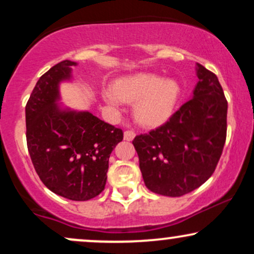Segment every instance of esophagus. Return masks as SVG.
I'll use <instances>...</instances> for the list:
<instances>
[{
	"instance_id": "34e87169",
	"label": "esophagus",
	"mask_w": 254,
	"mask_h": 254,
	"mask_svg": "<svg viewBox=\"0 0 254 254\" xmlns=\"http://www.w3.org/2000/svg\"><path fill=\"white\" fill-rule=\"evenodd\" d=\"M133 137H135V131L127 130L124 132V139H125V141H132Z\"/></svg>"
}]
</instances>
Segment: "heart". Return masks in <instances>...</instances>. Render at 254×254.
Instances as JSON below:
<instances>
[{
  "mask_svg": "<svg viewBox=\"0 0 254 254\" xmlns=\"http://www.w3.org/2000/svg\"><path fill=\"white\" fill-rule=\"evenodd\" d=\"M179 94V84L176 81L150 72L122 77L115 83V89L104 90L105 100L113 109H119L124 101H135L133 116L145 127H156L167 121L173 113Z\"/></svg>",
  "mask_w": 254,
  "mask_h": 254,
  "instance_id": "1",
  "label": "heart"
}]
</instances>
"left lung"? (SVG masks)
<instances>
[{
	"instance_id": "obj_1",
	"label": "left lung",
	"mask_w": 254,
	"mask_h": 254,
	"mask_svg": "<svg viewBox=\"0 0 254 254\" xmlns=\"http://www.w3.org/2000/svg\"><path fill=\"white\" fill-rule=\"evenodd\" d=\"M197 77L192 99L161 127L132 141L145 186L157 194L180 197L196 190L222 154L228 104L214 72L197 63Z\"/></svg>"
}]
</instances>
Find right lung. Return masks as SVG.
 Instances as JSON below:
<instances>
[{
	"label": "right lung",
	"instance_id": "1",
	"mask_svg": "<svg viewBox=\"0 0 254 254\" xmlns=\"http://www.w3.org/2000/svg\"><path fill=\"white\" fill-rule=\"evenodd\" d=\"M72 65L62 61L38 80L26 104V139L34 170L49 190L88 200L105 189L110 155L123 131L87 111L61 109L60 83L70 80Z\"/></svg>",
	"mask_w": 254,
	"mask_h": 254
}]
</instances>
